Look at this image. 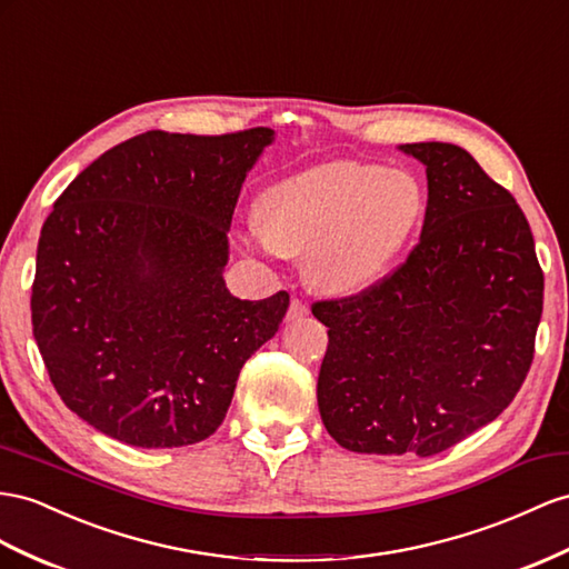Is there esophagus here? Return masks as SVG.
I'll return each mask as SVG.
<instances>
[{
  "label": "esophagus",
  "mask_w": 569,
  "mask_h": 569,
  "mask_svg": "<svg viewBox=\"0 0 569 569\" xmlns=\"http://www.w3.org/2000/svg\"><path fill=\"white\" fill-rule=\"evenodd\" d=\"M308 312H310L308 305H305V302L298 300V298H293V300H290V308H288L286 319H300V317H305Z\"/></svg>",
  "instance_id": "obj_1"
}]
</instances>
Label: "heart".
<instances>
[{
    "label": "heart",
    "instance_id": "obj_1",
    "mask_svg": "<svg viewBox=\"0 0 569 569\" xmlns=\"http://www.w3.org/2000/svg\"><path fill=\"white\" fill-rule=\"evenodd\" d=\"M423 216L426 189L411 170L341 160L269 187L252 240L267 252L305 254L312 286L348 296L382 279Z\"/></svg>",
    "mask_w": 569,
    "mask_h": 569
}]
</instances>
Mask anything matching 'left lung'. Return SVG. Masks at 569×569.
I'll use <instances>...</instances> for the list:
<instances>
[{
	"label": "left lung",
	"instance_id": "left-lung-1",
	"mask_svg": "<svg viewBox=\"0 0 569 569\" xmlns=\"http://www.w3.org/2000/svg\"><path fill=\"white\" fill-rule=\"evenodd\" d=\"M428 174L420 240L385 279L312 315L327 432L362 455L432 457L498 418L527 380L543 271L527 216L469 151L403 143Z\"/></svg>",
	"mask_w": 569,
	"mask_h": 569
}]
</instances>
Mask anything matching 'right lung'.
<instances>
[{
	"label": "right lung",
	"instance_id": "add662e5",
	"mask_svg": "<svg viewBox=\"0 0 569 569\" xmlns=\"http://www.w3.org/2000/svg\"><path fill=\"white\" fill-rule=\"evenodd\" d=\"M271 139L153 129L81 170L42 223L33 337L67 409L112 440H207L279 331L286 290L240 300L223 281L240 187Z\"/></svg>",
	"mask_w": 569,
	"mask_h": 569
}]
</instances>
